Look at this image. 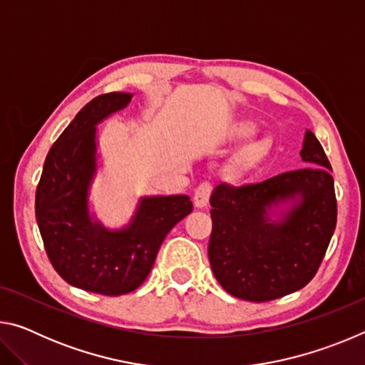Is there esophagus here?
<instances>
[{"mask_svg":"<svg viewBox=\"0 0 365 365\" xmlns=\"http://www.w3.org/2000/svg\"><path fill=\"white\" fill-rule=\"evenodd\" d=\"M211 191L212 187L209 183H201L200 187L195 190V195H193V205L197 209H202L207 206L209 202V196H211Z\"/></svg>","mask_w":365,"mask_h":365,"instance_id":"34e87169","label":"esophagus"}]
</instances>
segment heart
I'll return each instance as SVG.
<instances>
[{"label":"heart","mask_w":365,"mask_h":365,"mask_svg":"<svg viewBox=\"0 0 365 365\" xmlns=\"http://www.w3.org/2000/svg\"><path fill=\"white\" fill-rule=\"evenodd\" d=\"M255 132H256V128L252 127V125H250V123H246V125H242V127L238 128L240 137H251V135L255 133ZM261 151H262V145H255L252 148H250V150L243 154V158L240 159L237 169L248 168V165L252 163V160H255L259 156V154H261Z\"/></svg>","instance_id":"1"}]
</instances>
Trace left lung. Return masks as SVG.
Wrapping results in <instances>:
<instances>
[{
  "mask_svg": "<svg viewBox=\"0 0 365 365\" xmlns=\"http://www.w3.org/2000/svg\"><path fill=\"white\" fill-rule=\"evenodd\" d=\"M299 170L211 195L209 262L232 296L264 302L306 287L336 227V197L322 145L306 130Z\"/></svg>",
  "mask_w": 365,
  "mask_h": 365,
  "instance_id": "1",
  "label": "left lung"
}]
</instances>
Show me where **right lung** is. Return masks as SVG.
Listing matches in <instances>:
<instances>
[{"label":"right lung","instance_id":"add662e5","mask_svg":"<svg viewBox=\"0 0 365 365\" xmlns=\"http://www.w3.org/2000/svg\"><path fill=\"white\" fill-rule=\"evenodd\" d=\"M132 93L101 95L80 110L43 164L35 217L53 267L72 287L119 296L150 274L164 238L191 212L187 195L141 196L127 224L109 228L91 205L103 168L98 125L130 104Z\"/></svg>","mask_w":365,"mask_h":365}]
</instances>
